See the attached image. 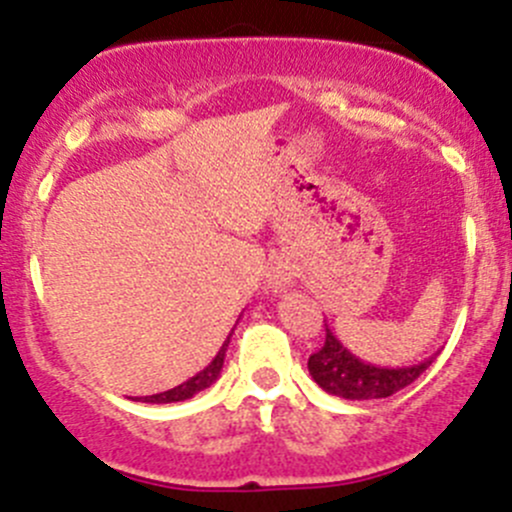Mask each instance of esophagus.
Here are the masks:
<instances>
[{
  "label": "esophagus",
  "mask_w": 512,
  "mask_h": 512,
  "mask_svg": "<svg viewBox=\"0 0 512 512\" xmlns=\"http://www.w3.org/2000/svg\"><path fill=\"white\" fill-rule=\"evenodd\" d=\"M294 280H297V267L287 260H277L275 265L267 270V289L275 294L285 292L287 287H292Z\"/></svg>",
  "instance_id": "1"
}]
</instances>
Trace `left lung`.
<instances>
[{"label":"left lung","instance_id":"left-lung-1","mask_svg":"<svg viewBox=\"0 0 512 512\" xmlns=\"http://www.w3.org/2000/svg\"><path fill=\"white\" fill-rule=\"evenodd\" d=\"M436 354L418 361L411 366H376L369 361H361L334 337L332 329L327 327V339L317 354L309 356L307 369L312 379L322 386L327 394L342 396L349 401L366 399H386L396 391L414 384L418 376L431 366Z\"/></svg>","mask_w":512,"mask_h":512}]
</instances>
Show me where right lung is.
<instances>
[{"label":"right lung","instance_id":"add662e5","mask_svg":"<svg viewBox=\"0 0 512 512\" xmlns=\"http://www.w3.org/2000/svg\"><path fill=\"white\" fill-rule=\"evenodd\" d=\"M232 337V334H230ZM230 337L225 339V344L220 347V352L215 354V359L210 361L208 366H205L200 374H195L193 379L183 381L180 386H175V389H168L163 391V394H153V396H141V401H146V404H175V401H185V399H193L195 394H200L203 389H208V386H213L215 381H218L220 371H223V364H225V352H227V344H230Z\"/></svg>","mask_w":512,"mask_h":512}]
</instances>
